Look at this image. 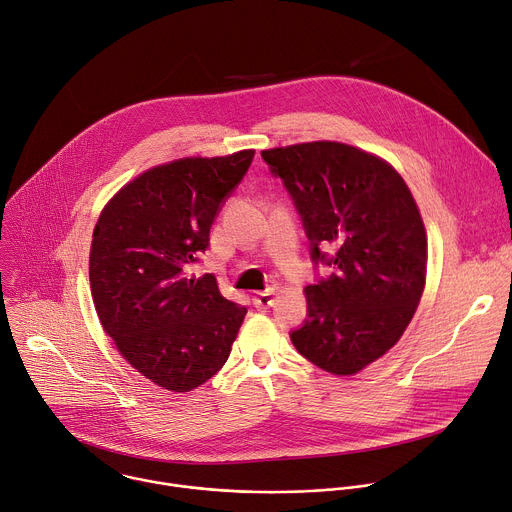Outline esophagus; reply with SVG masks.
Returning <instances> with one entry per match:
<instances>
[{
    "instance_id": "obj_1",
    "label": "esophagus",
    "mask_w": 512,
    "mask_h": 512,
    "mask_svg": "<svg viewBox=\"0 0 512 512\" xmlns=\"http://www.w3.org/2000/svg\"><path fill=\"white\" fill-rule=\"evenodd\" d=\"M273 302H275V289H267V291H261V294H257L255 298H253V304H255V308H269V306H273Z\"/></svg>"
}]
</instances>
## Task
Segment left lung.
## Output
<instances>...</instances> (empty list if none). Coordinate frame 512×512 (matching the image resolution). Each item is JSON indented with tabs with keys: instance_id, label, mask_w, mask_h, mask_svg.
<instances>
[{
	"instance_id": "1",
	"label": "left lung",
	"mask_w": 512,
	"mask_h": 512,
	"mask_svg": "<svg viewBox=\"0 0 512 512\" xmlns=\"http://www.w3.org/2000/svg\"><path fill=\"white\" fill-rule=\"evenodd\" d=\"M296 202L312 259L336 265L304 289L306 324L291 332L318 369L350 377L391 350L425 287L427 235L401 174L383 158L340 141L261 152ZM337 253L328 258L320 246Z\"/></svg>"
}]
</instances>
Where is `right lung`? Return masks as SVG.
Wrapping results in <instances>:
<instances>
[{
    "label": "right lung",
    "instance_id": "obj_1",
    "mask_svg": "<svg viewBox=\"0 0 512 512\" xmlns=\"http://www.w3.org/2000/svg\"><path fill=\"white\" fill-rule=\"evenodd\" d=\"M255 150L180 158L127 182L101 210L89 255L91 296L119 354L162 389L188 393L223 369L247 308L190 265Z\"/></svg>",
    "mask_w": 512,
    "mask_h": 512
}]
</instances>
